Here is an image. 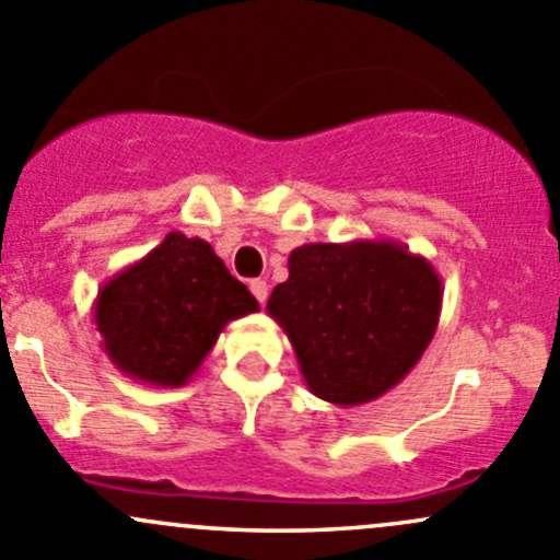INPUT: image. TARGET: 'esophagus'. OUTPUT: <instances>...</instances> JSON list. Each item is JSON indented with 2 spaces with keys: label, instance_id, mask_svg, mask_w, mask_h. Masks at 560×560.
I'll list each match as a JSON object with an SVG mask.
<instances>
[{
  "label": "esophagus",
  "instance_id": "obj_1",
  "mask_svg": "<svg viewBox=\"0 0 560 560\" xmlns=\"http://www.w3.org/2000/svg\"><path fill=\"white\" fill-rule=\"evenodd\" d=\"M249 290H252V295L260 300V303H265V300H268V281H265V279H252L249 281Z\"/></svg>",
  "mask_w": 560,
  "mask_h": 560
}]
</instances>
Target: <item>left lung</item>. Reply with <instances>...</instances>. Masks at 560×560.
Here are the masks:
<instances>
[{"label": "left lung", "mask_w": 560, "mask_h": 560, "mask_svg": "<svg viewBox=\"0 0 560 560\" xmlns=\"http://www.w3.org/2000/svg\"><path fill=\"white\" fill-rule=\"evenodd\" d=\"M268 314L295 349L305 386L354 408L416 368L443 308V281L427 257L392 238L303 244Z\"/></svg>", "instance_id": "1"}]
</instances>
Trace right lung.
<instances>
[{"mask_svg":"<svg viewBox=\"0 0 560 560\" xmlns=\"http://www.w3.org/2000/svg\"><path fill=\"white\" fill-rule=\"evenodd\" d=\"M209 241L172 231L98 290L93 322L120 373L150 386H185L228 322L255 314Z\"/></svg>","mask_w":560,"mask_h":560,"instance_id":"right-lung-1","label":"right lung"}]
</instances>
